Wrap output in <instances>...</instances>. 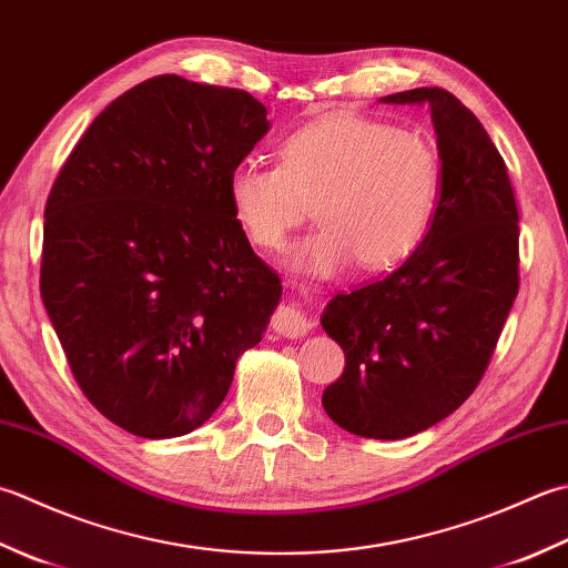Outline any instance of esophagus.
Here are the masks:
<instances>
[{
  "label": "esophagus",
  "mask_w": 568,
  "mask_h": 568,
  "mask_svg": "<svg viewBox=\"0 0 568 568\" xmlns=\"http://www.w3.org/2000/svg\"><path fill=\"white\" fill-rule=\"evenodd\" d=\"M273 329L277 332V335L283 337H291V339H297V337H305L310 332V320L300 313V310L295 305H281L273 313V320H271Z\"/></svg>",
  "instance_id": "34e87169"
}]
</instances>
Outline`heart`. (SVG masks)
I'll list each match as a JSON object with an SVG mask.
<instances>
[{"label": "heart", "instance_id": "b5f03b06", "mask_svg": "<svg viewBox=\"0 0 568 568\" xmlns=\"http://www.w3.org/2000/svg\"><path fill=\"white\" fill-rule=\"evenodd\" d=\"M277 158V166H233L229 202L263 251L281 248L315 202L320 226L287 261L295 273L325 277L354 261L386 271L426 241L443 192V160L428 138L384 120L332 115L287 135Z\"/></svg>", "mask_w": 568, "mask_h": 568}]
</instances>
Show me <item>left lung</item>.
Returning <instances> with one entry per match:
<instances>
[{"label":"left lung","mask_w":568,"mask_h":568,"mask_svg":"<svg viewBox=\"0 0 568 568\" xmlns=\"http://www.w3.org/2000/svg\"><path fill=\"white\" fill-rule=\"evenodd\" d=\"M382 103H428L440 204L394 273L329 300L322 329L344 372L322 406L354 436L398 440L436 426L480 384L519 291V214L503 154L458 98L414 88Z\"/></svg>","instance_id":"1"}]
</instances>
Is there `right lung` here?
I'll list each match as a JSON object with an SVG mask.
<instances>
[{
    "mask_svg": "<svg viewBox=\"0 0 568 568\" xmlns=\"http://www.w3.org/2000/svg\"><path fill=\"white\" fill-rule=\"evenodd\" d=\"M265 115L239 88L150 78L91 122L51 186L43 307L88 402L132 436L209 420L281 300L229 202Z\"/></svg>",
    "mask_w": 568,
    "mask_h": 568,
    "instance_id": "add662e5",
    "label": "right lung"
}]
</instances>
